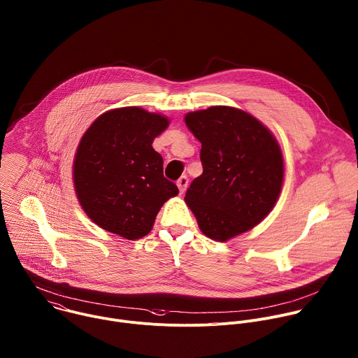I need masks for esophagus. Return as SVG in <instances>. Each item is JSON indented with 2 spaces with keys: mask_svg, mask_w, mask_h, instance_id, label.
<instances>
[{
  "mask_svg": "<svg viewBox=\"0 0 358 358\" xmlns=\"http://www.w3.org/2000/svg\"><path fill=\"white\" fill-rule=\"evenodd\" d=\"M177 187H178V189H180V192L182 194L185 189H187V187H188V178L185 177V176H182V177H180L178 180H177Z\"/></svg>",
  "mask_w": 358,
  "mask_h": 358,
  "instance_id": "34e87169",
  "label": "esophagus"
}]
</instances>
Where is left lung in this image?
Segmentation results:
<instances>
[{
  "instance_id": "1",
  "label": "left lung",
  "mask_w": 358,
  "mask_h": 358,
  "mask_svg": "<svg viewBox=\"0 0 358 358\" xmlns=\"http://www.w3.org/2000/svg\"><path fill=\"white\" fill-rule=\"evenodd\" d=\"M187 128L201 142L203 171L184 196L201 231L227 242L259 224L284 182V157L271 131L249 112L215 105L188 112Z\"/></svg>"
}]
</instances>
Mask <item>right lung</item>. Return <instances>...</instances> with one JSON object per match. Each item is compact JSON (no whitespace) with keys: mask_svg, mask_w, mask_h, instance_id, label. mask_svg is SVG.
I'll use <instances>...</instances> for the list:
<instances>
[{"mask_svg":"<svg viewBox=\"0 0 358 358\" xmlns=\"http://www.w3.org/2000/svg\"><path fill=\"white\" fill-rule=\"evenodd\" d=\"M169 125L162 113L124 106L99 115L83 135L73 182L81 208L101 229L141 239L150 233L163 203L178 194L152 146Z\"/></svg>","mask_w":358,"mask_h":358,"instance_id":"right-lung-1","label":"right lung"}]
</instances>
